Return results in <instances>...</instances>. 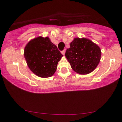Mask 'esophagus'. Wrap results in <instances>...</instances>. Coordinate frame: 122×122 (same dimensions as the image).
I'll return each instance as SVG.
<instances>
[{
  "instance_id": "1",
  "label": "esophagus",
  "mask_w": 122,
  "mask_h": 122,
  "mask_svg": "<svg viewBox=\"0 0 122 122\" xmlns=\"http://www.w3.org/2000/svg\"><path fill=\"white\" fill-rule=\"evenodd\" d=\"M61 54H62L63 55H64L65 54V53H66V49H64L63 51H61Z\"/></svg>"
}]
</instances>
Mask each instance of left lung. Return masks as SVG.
<instances>
[{"instance_id": "1", "label": "left lung", "mask_w": 122, "mask_h": 122, "mask_svg": "<svg viewBox=\"0 0 122 122\" xmlns=\"http://www.w3.org/2000/svg\"><path fill=\"white\" fill-rule=\"evenodd\" d=\"M65 55L73 71L86 74L94 71L99 64L101 51L99 46L90 40L76 38L71 43Z\"/></svg>"}]
</instances>
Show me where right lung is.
Instances as JSON below:
<instances>
[{
  "mask_svg": "<svg viewBox=\"0 0 122 122\" xmlns=\"http://www.w3.org/2000/svg\"><path fill=\"white\" fill-rule=\"evenodd\" d=\"M63 55L48 37L34 38L24 49V57L30 69L42 78L52 76Z\"/></svg>",
  "mask_w": 122,
  "mask_h": 122,
  "instance_id": "1",
  "label": "right lung"
}]
</instances>
